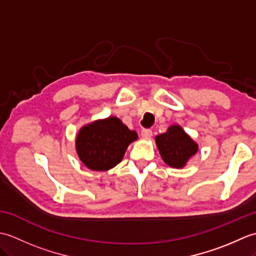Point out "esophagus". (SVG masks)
<instances>
[{
	"label": "esophagus",
	"mask_w": 256,
	"mask_h": 256,
	"mask_svg": "<svg viewBox=\"0 0 256 256\" xmlns=\"http://www.w3.org/2000/svg\"><path fill=\"white\" fill-rule=\"evenodd\" d=\"M140 135H142L143 138H150L153 135V132L150 128H143L142 132H140Z\"/></svg>",
	"instance_id": "obj_1"
}]
</instances>
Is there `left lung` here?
Wrapping results in <instances>:
<instances>
[{
  "mask_svg": "<svg viewBox=\"0 0 256 256\" xmlns=\"http://www.w3.org/2000/svg\"><path fill=\"white\" fill-rule=\"evenodd\" d=\"M156 144L162 158L175 168L184 167L198 150V145L178 125H172L166 133L157 135Z\"/></svg>",
  "mask_w": 256,
  "mask_h": 256,
  "instance_id": "left-lung-1",
  "label": "left lung"
}]
</instances>
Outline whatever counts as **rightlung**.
Segmentation results:
<instances>
[{
    "label": "right lung",
    "instance_id": "right-lung-1",
    "mask_svg": "<svg viewBox=\"0 0 256 256\" xmlns=\"http://www.w3.org/2000/svg\"><path fill=\"white\" fill-rule=\"evenodd\" d=\"M138 138L118 118H108L82 128L76 140L81 162L92 170H111L122 160L128 146Z\"/></svg>",
    "mask_w": 256,
    "mask_h": 256
}]
</instances>
